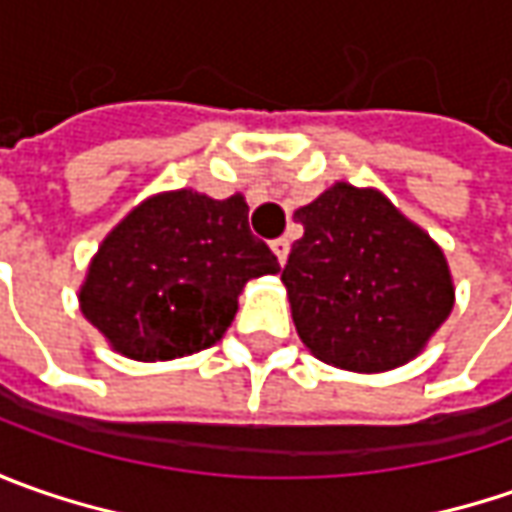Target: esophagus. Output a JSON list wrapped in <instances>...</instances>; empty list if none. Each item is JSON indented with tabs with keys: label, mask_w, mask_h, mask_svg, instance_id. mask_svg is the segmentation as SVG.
Here are the masks:
<instances>
[{
	"label": "esophagus",
	"mask_w": 512,
	"mask_h": 512,
	"mask_svg": "<svg viewBox=\"0 0 512 512\" xmlns=\"http://www.w3.org/2000/svg\"><path fill=\"white\" fill-rule=\"evenodd\" d=\"M270 247H273V253H276V259H279V265H285L287 250H290V242H287L285 236H282V239H273V242H270Z\"/></svg>",
	"instance_id": "1"
}]
</instances>
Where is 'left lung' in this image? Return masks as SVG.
I'll list each match as a JSON object with an SVG mask.
<instances>
[{
    "label": "left lung",
    "mask_w": 512,
    "mask_h": 512,
    "mask_svg": "<svg viewBox=\"0 0 512 512\" xmlns=\"http://www.w3.org/2000/svg\"><path fill=\"white\" fill-rule=\"evenodd\" d=\"M293 219L305 236L282 282L307 350L359 373L410 362L453 310L442 250L379 190L344 182Z\"/></svg>",
    "instance_id": "left-lung-1"
}]
</instances>
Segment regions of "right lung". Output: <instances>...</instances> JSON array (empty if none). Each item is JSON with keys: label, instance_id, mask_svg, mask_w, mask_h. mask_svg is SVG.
Wrapping results in <instances>:
<instances>
[{"label": "right lung", "instance_id": "1", "mask_svg": "<svg viewBox=\"0 0 512 512\" xmlns=\"http://www.w3.org/2000/svg\"><path fill=\"white\" fill-rule=\"evenodd\" d=\"M279 273L247 225L242 196H150L110 230L79 302L90 325L136 362H165L222 339L242 287Z\"/></svg>", "mask_w": 512, "mask_h": 512}]
</instances>
